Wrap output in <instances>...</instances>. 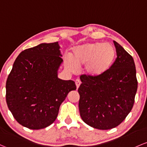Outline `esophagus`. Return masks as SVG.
Returning <instances> with one entry per match:
<instances>
[{"instance_id":"esophagus-1","label":"esophagus","mask_w":147,"mask_h":147,"mask_svg":"<svg viewBox=\"0 0 147 147\" xmlns=\"http://www.w3.org/2000/svg\"><path fill=\"white\" fill-rule=\"evenodd\" d=\"M75 84H76V86H77V88H79V86H80V84H81V82H80V80H75Z\"/></svg>"}]
</instances>
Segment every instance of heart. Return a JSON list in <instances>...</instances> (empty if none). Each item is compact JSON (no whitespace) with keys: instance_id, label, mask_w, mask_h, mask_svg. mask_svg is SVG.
Instances as JSON below:
<instances>
[{"instance_id":"b5f03b06","label":"heart","mask_w":147,"mask_h":147,"mask_svg":"<svg viewBox=\"0 0 147 147\" xmlns=\"http://www.w3.org/2000/svg\"><path fill=\"white\" fill-rule=\"evenodd\" d=\"M115 55V47L110 43L86 42L72 48L70 56H64V63L66 68L72 72L85 65L86 73L96 78L103 75L111 68Z\"/></svg>"}]
</instances>
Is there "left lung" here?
Segmentation results:
<instances>
[{
	"instance_id": "1",
	"label": "left lung",
	"mask_w": 147,
	"mask_h": 147,
	"mask_svg": "<svg viewBox=\"0 0 147 147\" xmlns=\"http://www.w3.org/2000/svg\"><path fill=\"white\" fill-rule=\"evenodd\" d=\"M117 58L111 68L99 77L82 75L79 109L88 125L98 129L115 127L133 107L137 90L133 58L113 41Z\"/></svg>"
}]
</instances>
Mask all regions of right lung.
Masks as SVG:
<instances>
[{
    "label": "right lung",
    "mask_w": 147,
    "mask_h": 147,
    "mask_svg": "<svg viewBox=\"0 0 147 147\" xmlns=\"http://www.w3.org/2000/svg\"><path fill=\"white\" fill-rule=\"evenodd\" d=\"M58 42L43 43L22 51L6 82V102L15 120L40 129L51 125L75 82L58 78L63 63Z\"/></svg>",
    "instance_id": "add662e5"
}]
</instances>
